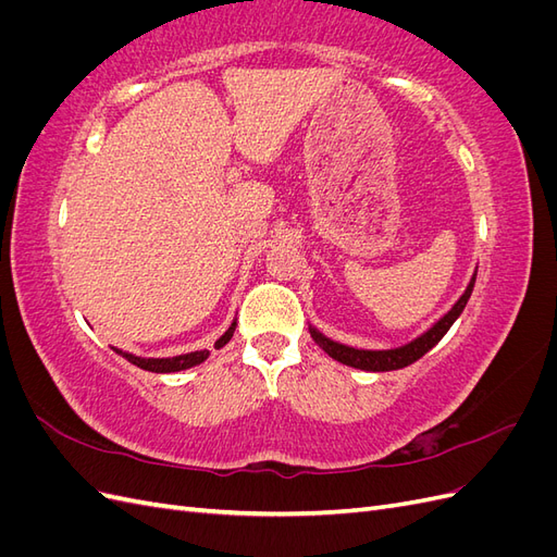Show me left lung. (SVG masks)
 <instances>
[{
  "label": "left lung",
  "mask_w": 557,
  "mask_h": 557,
  "mask_svg": "<svg viewBox=\"0 0 557 557\" xmlns=\"http://www.w3.org/2000/svg\"><path fill=\"white\" fill-rule=\"evenodd\" d=\"M474 281H476V274L469 278V285L465 288V293L460 295V299L450 307V311H446L440 320H436V323L430 330H425L423 334L416 336L413 342L397 346V348H383V350L356 348V346H346V344L330 339V336H325L323 332H318L313 325H309V330H311V336L315 339V344L323 348L332 360L348 364V367H356V369H364V372H393V369H401V367L413 364L416 360L423 358L428 350H432L436 344L444 339V334L450 330V325L465 311L467 301L471 297V290H474Z\"/></svg>",
  "instance_id": "obj_1"
}]
</instances>
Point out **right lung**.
<instances>
[{
	"label": "right lung",
	"mask_w": 557,
	"mask_h": 557,
	"mask_svg": "<svg viewBox=\"0 0 557 557\" xmlns=\"http://www.w3.org/2000/svg\"><path fill=\"white\" fill-rule=\"evenodd\" d=\"M234 327H237V323H232L225 334L218 339L213 346L215 348H223L234 334ZM117 356H123L127 362L137 364L139 369H146V372H153V374H174V372H183V369H190L195 364H201L207 358H209V350H193V352H183V356H174V358H141V356H134V352H127V350H121L111 346Z\"/></svg>",
	"instance_id": "1"
}]
</instances>
